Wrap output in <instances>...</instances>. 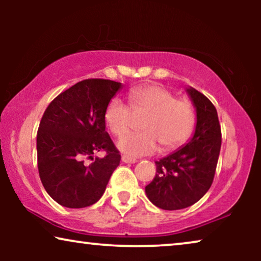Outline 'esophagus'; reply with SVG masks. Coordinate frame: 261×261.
I'll return each instance as SVG.
<instances>
[{"label": "esophagus", "mask_w": 261, "mask_h": 261, "mask_svg": "<svg viewBox=\"0 0 261 261\" xmlns=\"http://www.w3.org/2000/svg\"><path fill=\"white\" fill-rule=\"evenodd\" d=\"M121 160H122V162L126 163V164H135V163L138 162L137 159L130 158V156H128V155H122V158H121Z\"/></svg>", "instance_id": "34e87169"}]
</instances>
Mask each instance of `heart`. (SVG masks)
I'll return each instance as SVG.
<instances>
[{
  "label": "heart",
  "mask_w": 261,
  "mask_h": 261,
  "mask_svg": "<svg viewBox=\"0 0 261 261\" xmlns=\"http://www.w3.org/2000/svg\"><path fill=\"white\" fill-rule=\"evenodd\" d=\"M128 98L135 115H146L141 128L144 132L129 134L117 142L122 153L130 156L148 155L158 151H172L190 139L196 126V114L192 106L183 99H176L165 88L146 85L129 91ZM120 98L110 99L105 110V122L116 137H123L129 130L133 114Z\"/></svg>",
  "instance_id": "1"
}]
</instances>
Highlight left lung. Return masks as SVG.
<instances>
[{"instance_id": "left-lung-1", "label": "left lung", "mask_w": 261, "mask_h": 261, "mask_svg": "<svg viewBox=\"0 0 261 261\" xmlns=\"http://www.w3.org/2000/svg\"><path fill=\"white\" fill-rule=\"evenodd\" d=\"M185 90L196 109L194 134L180 148L155 162V177L145 188L149 201L164 210L184 209L198 202L212 187L220 155L216 108L196 89Z\"/></svg>"}]
</instances>
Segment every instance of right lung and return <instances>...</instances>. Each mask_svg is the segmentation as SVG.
I'll list each match as a JSON object with an SVG mask.
<instances>
[{"label": "right lung", "mask_w": 261, "mask_h": 261, "mask_svg": "<svg viewBox=\"0 0 261 261\" xmlns=\"http://www.w3.org/2000/svg\"><path fill=\"white\" fill-rule=\"evenodd\" d=\"M122 83L85 80L46 108L37 135L38 169L47 194L66 208L92 205L105 194L121 155L106 132L105 110ZM107 155L94 160L93 153ZM85 159H91L85 164Z\"/></svg>", "instance_id": "obj_1"}]
</instances>
